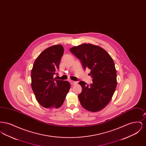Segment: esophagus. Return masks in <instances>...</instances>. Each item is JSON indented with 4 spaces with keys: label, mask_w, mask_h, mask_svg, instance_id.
<instances>
[{
    "label": "esophagus",
    "mask_w": 146,
    "mask_h": 146,
    "mask_svg": "<svg viewBox=\"0 0 146 146\" xmlns=\"http://www.w3.org/2000/svg\"><path fill=\"white\" fill-rule=\"evenodd\" d=\"M70 84H71L72 85H75V84H76V82H75V81H73V80H70Z\"/></svg>",
    "instance_id": "34e87169"
}]
</instances>
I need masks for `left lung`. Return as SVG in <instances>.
Listing matches in <instances>:
<instances>
[{
    "mask_svg": "<svg viewBox=\"0 0 146 146\" xmlns=\"http://www.w3.org/2000/svg\"><path fill=\"white\" fill-rule=\"evenodd\" d=\"M79 59L85 70H90L93 78L90 85L79 82L82 88L78 95L80 104L85 110L96 112L109 104L117 87V71L111 56L103 48L91 44H82L70 49Z\"/></svg>",
    "mask_w": 146,
    "mask_h": 146,
    "instance_id": "left-lung-1",
    "label": "left lung"
}]
</instances>
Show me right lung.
<instances>
[{"label": "right lung", "mask_w": 146, "mask_h": 146, "mask_svg": "<svg viewBox=\"0 0 146 146\" xmlns=\"http://www.w3.org/2000/svg\"><path fill=\"white\" fill-rule=\"evenodd\" d=\"M63 52L62 45L48 48L36 58L31 71V86L35 96L46 108L60 107L70 90L68 82L54 78Z\"/></svg>", "instance_id": "obj_1"}]
</instances>
